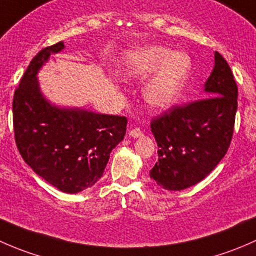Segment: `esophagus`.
Returning a JSON list of instances; mask_svg holds the SVG:
<instances>
[{
	"label": "esophagus",
	"mask_w": 256,
	"mask_h": 256,
	"mask_svg": "<svg viewBox=\"0 0 256 256\" xmlns=\"http://www.w3.org/2000/svg\"><path fill=\"white\" fill-rule=\"evenodd\" d=\"M142 130H141L140 128H132V130H130V132H128V136H130V138H140V136H142Z\"/></svg>",
	"instance_id": "1"
}]
</instances>
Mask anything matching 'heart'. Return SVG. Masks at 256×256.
<instances>
[{
  "instance_id": "heart-1",
  "label": "heart",
  "mask_w": 256,
  "mask_h": 256,
  "mask_svg": "<svg viewBox=\"0 0 256 256\" xmlns=\"http://www.w3.org/2000/svg\"><path fill=\"white\" fill-rule=\"evenodd\" d=\"M190 66V59L186 54H174L164 47H150L130 59L128 73L134 78L144 79L158 70L144 89V99L150 106L164 110L174 106L182 95Z\"/></svg>"
}]
</instances>
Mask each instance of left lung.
I'll return each instance as SVG.
<instances>
[{"label":"left lung","mask_w":256,"mask_h":256,"mask_svg":"<svg viewBox=\"0 0 256 256\" xmlns=\"http://www.w3.org/2000/svg\"><path fill=\"white\" fill-rule=\"evenodd\" d=\"M204 92L207 98L174 105L152 118L158 161L150 177L164 190H182L204 180L230 146L238 86L230 66L218 52Z\"/></svg>","instance_id":"left-lung-1"}]
</instances>
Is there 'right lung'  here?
<instances>
[{
  "mask_svg": "<svg viewBox=\"0 0 256 256\" xmlns=\"http://www.w3.org/2000/svg\"><path fill=\"white\" fill-rule=\"evenodd\" d=\"M63 49L58 42L30 60L14 95V131L20 156L38 176L62 192L78 193L102 178L112 148L124 140L128 118L60 109L43 96L38 70Z\"/></svg>",
  "mask_w": 256,
  "mask_h": 256,
  "instance_id": "right-lung-1",
  "label": "right lung"
}]
</instances>
